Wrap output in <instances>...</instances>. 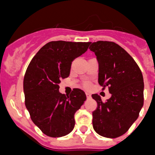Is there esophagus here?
<instances>
[{"instance_id": "obj_1", "label": "esophagus", "mask_w": 155, "mask_h": 155, "mask_svg": "<svg viewBox=\"0 0 155 155\" xmlns=\"http://www.w3.org/2000/svg\"><path fill=\"white\" fill-rule=\"evenodd\" d=\"M85 95H86V97L88 98V99L91 98V94H90L89 93H85Z\"/></svg>"}]
</instances>
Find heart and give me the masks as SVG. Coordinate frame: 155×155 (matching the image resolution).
<instances>
[{
    "mask_svg": "<svg viewBox=\"0 0 155 155\" xmlns=\"http://www.w3.org/2000/svg\"><path fill=\"white\" fill-rule=\"evenodd\" d=\"M84 86H85V88H89V86H90V84H89V82H85V84H84Z\"/></svg>",
    "mask_w": 155,
    "mask_h": 155,
    "instance_id": "1",
    "label": "heart"
}]
</instances>
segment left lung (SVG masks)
Here are the masks:
<instances>
[{"mask_svg":"<svg viewBox=\"0 0 155 155\" xmlns=\"http://www.w3.org/2000/svg\"><path fill=\"white\" fill-rule=\"evenodd\" d=\"M99 65L98 82L108 87L111 97L105 102L97 94L93 112V129L103 137L114 139L124 135L137 118L143 105L144 83L139 67L120 46L108 41L90 43Z\"/></svg>","mask_w":155,"mask_h":155,"instance_id":"1","label":"left lung"}]
</instances>
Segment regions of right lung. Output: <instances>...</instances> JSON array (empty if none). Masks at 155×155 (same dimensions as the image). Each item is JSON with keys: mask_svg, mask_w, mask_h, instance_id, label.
Instances as JSON below:
<instances>
[{"mask_svg": "<svg viewBox=\"0 0 155 155\" xmlns=\"http://www.w3.org/2000/svg\"><path fill=\"white\" fill-rule=\"evenodd\" d=\"M89 44L52 41L37 52L28 66L24 78L25 106L32 122L47 136L62 137L74 127V114L86 100L85 93L74 89L70 96L62 94L58 85L61 79L68 78L72 62Z\"/></svg>", "mask_w": 155, "mask_h": 155, "instance_id": "obj_1", "label": "right lung"}]
</instances>
